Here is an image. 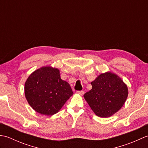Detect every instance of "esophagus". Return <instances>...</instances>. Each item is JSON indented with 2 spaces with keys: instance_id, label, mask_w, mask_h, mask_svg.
I'll return each instance as SVG.
<instances>
[{
  "instance_id": "34e87169",
  "label": "esophagus",
  "mask_w": 148,
  "mask_h": 148,
  "mask_svg": "<svg viewBox=\"0 0 148 148\" xmlns=\"http://www.w3.org/2000/svg\"><path fill=\"white\" fill-rule=\"evenodd\" d=\"M77 93L78 94H79V95H83V94H84V92H83V91H77Z\"/></svg>"
}]
</instances>
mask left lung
<instances>
[{
    "instance_id": "8db88e82",
    "label": "left lung",
    "mask_w": 148,
    "mask_h": 148,
    "mask_svg": "<svg viewBox=\"0 0 148 148\" xmlns=\"http://www.w3.org/2000/svg\"><path fill=\"white\" fill-rule=\"evenodd\" d=\"M92 90L84 95L95 114L108 118L118 112L128 97V88L117 75L106 72L91 83Z\"/></svg>"
}]
</instances>
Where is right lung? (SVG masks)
I'll return each mask as SVG.
<instances>
[{"instance_id": "add662e5", "label": "right lung", "mask_w": 148, "mask_h": 148, "mask_svg": "<svg viewBox=\"0 0 148 148\" xmlns=\"http://www.w3.org/2000/svg\"><path fill=\"white\" fill-rule=\"evenodd\" d=\"M25 94L36 112L51 116L60 110L73 92L70 84L60 78L58 69L43 67L28 77L25 84Z\"/></svg>"}]
</instances>
